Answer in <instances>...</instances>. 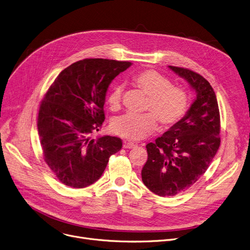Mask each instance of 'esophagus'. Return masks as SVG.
<instances>
[{
  "mask_svg": "<svg viewBox=\"0 0 250 250\" xmlns=\"http://www.w3.org/2000/svg\"><path fill=\"white\" fill-rule=\"evenodd\" d=\"M134 146H135V144H134V143H132V142H124V144H123V147H124V148H126V149L133 148Z\"/></svg>",
  "mask_w": 250,
  "mask_h": 250,
  "instance_id": "obj_1",
  "label": "esophagus"
}]
</instances>
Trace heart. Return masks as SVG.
<instances>
[{
    "instance_id": "heart-1",
    "label": "heart",
    "mask_w": 250,
    "mask_h": 250,
    "mask_svg": "<svg viewBox=\"0 0 250 250\" xmlns=\"http://www.w3.org/2000/svg\"><path fill=\"white\" fill-rule=\"evenodd\" d=\"M132 82L148 97L145 113L142 115L124 114L117 117L111 124L116 135L128 140H140L156 129L157 121L163 127L177 124L188 108V96L180 86L152 69L142 70L132 78ZM124 89L115 83L108 96V104L113 111L121 107Z\"/></svg>"
}]
</instances>
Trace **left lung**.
Instances as JSON below:
<instances>
[{"label":"left lung","mask_w":250,"mask_h":250,"mask_svg":"<svg viewBox=\"0 0 250 250\" xmlns=\"http://www.w3.org/2000/svg\"><path fill=\"white\" fill-rule=\"evenodd\" d=\"M185 79L197 97L183 119L146 145L142 182L160 197L178 195L193 186L209 167L220 146V113L210 83L199 73L168 66Z\"/></svg>","instance_id":"1"}]
</instances>
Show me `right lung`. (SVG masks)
Here are the masks:
<instances>
[{
	"instance_id": "1",
	"label": "right lung",
	"mask_w": 250,
	"mask_h": 250,
	"mask_svg": "<svg viewBox=\"0 0 250 250\" xmlns=\"http://www.w3.org/2000/svg\"><path fill=\"white\" fill-rule=\"evenodd\" d=\"M132 63L86 58L64 68L40 103L37 127L43 158L58 181L82 188L97 182L111 155L122 148L118 137L91 139L105 120L111 82Z\"/></svg>"
}]
</instances>
